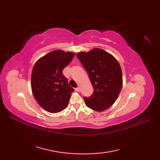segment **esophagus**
I'll return each mask as SVG.
<instances>
[{
  "label": "esophagus",
  "instance_id": "obj_1",
  "mask_svg": "<svg viewBox=\"0 0 160 160\" xmlns=\"http://www.w3.org/2000/svg\"><path fill=\"white\" fill-rule=\"evenodd\" d=\"M75 90L76 91H77V92H79V91H80V88H77L75 89Z\"/></svg>",
  "mask_w": 160,
  "mask_h": 160
}]
</instances>
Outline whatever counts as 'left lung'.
<instances>
[{
    "label": "left lung",
    "instance_id": "8db88e82",
    "mask_svg": "<svg viewBox=\"0 0 160 160\" xmlns=\"http://www.w3.org/2000/svg\"><path fill=\"white\" fill-rule=\"evenodd\" d=\"M88 72L93 93L85 98V105L96 111L108 109L117 100L122 88V72L118 60L103 49L95 48L77 54Z\"/></svg>",
    "mask_w": 160,
    "mask_h": 160
}]
</instances>
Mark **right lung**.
I'll return each instance as SVG.
<instances>
[{
	"label": "right lung",
	"mask_w": 160,
	"mask_h": 160,
	"mask_svg": "<svg viewBox=\"0 0 160 160\" xmlns=\"http://www.w3.org/2000/svg\"><path fill=\"white\" fill-rule=\"evenodd\" d=\"M72 52L55 50L40 58L31 75L32 94L41 108L55 113L65 109L74 91L62 75V70L74 57Z\"/></svg>",
	"instance_id": "obj_1"
}]
</instances>
